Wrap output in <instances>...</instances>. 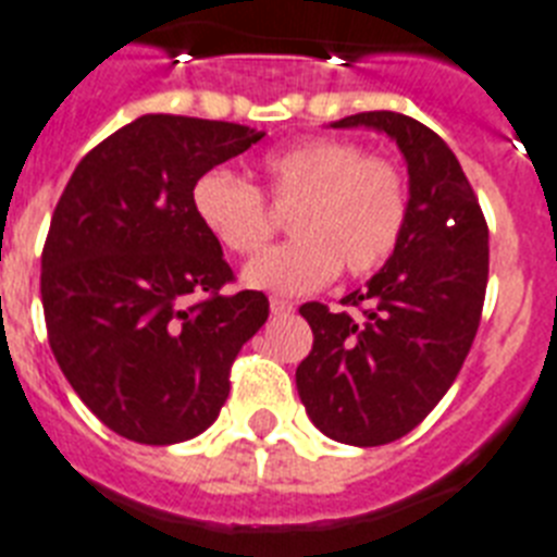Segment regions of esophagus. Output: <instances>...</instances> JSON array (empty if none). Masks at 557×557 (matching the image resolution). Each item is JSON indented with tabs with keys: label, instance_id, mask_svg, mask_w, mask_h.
Returning <instances> with one entry per match:
<instances>
[{
	"label": "esophagus",
	"instance_id": "esophagus-1",
	"mask_svg": "<svg viewBox=\"0 0 557 557\" xmlns=\"http://www.w3.org/2000/svg\"><path fill=\"white\" fill-rule=\"evenodd\" d=\"M269 306H271V314H277V318H283V314H292L294 311V302L283 300V297H271Z\"/></svg>",
	"mask_w": 557,
	"mask_h": 557
}]
</instances>
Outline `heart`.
<instances>
[{
  "label": "heart",
  "mask_w": 557,
  "mask_h": 557,
  "mask_svg": "<svg viewBox=\"0 0 557 557\" xmlns=\"http://www.w3.org/2000/svg\"><path fill=\"white\" fill-rule=\"evenodd\" d=\"M260 185L228 169L202 171L191 185V211L225 255L251 257L274 234V214L288 211L294 239L269 248L246 269L255 288L302 294L337 271L366 277L386 263L409 220L404 169L351 139L309 137L269 151L257 165ZM267 199L263 201L262 197Z\"/></svg>",
  "instance_id": "obj_1"
}]
</instances>
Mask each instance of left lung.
Wrapping results in <instances>:
<instances>
[{
  "instance_id": "left-lung-1",
  "label": "left lung",
  "mask_w": 557,
  "mask_h": 557,
  "mask_svg": "<svg viewBox=\"0 0 557 557\" xmlns=\"http://www.w3.org/2000/svg\"><path fill=\"white\" fill-rule=\"evenodd\" d=\"M377 128L409 165L404 237L366 288L329 311L302 302L314 343L297 366L311 423L332 441L383 446L409 435L458 377L481 325L490 228L458 157L423 122L366 111L332 128Z\"/></svg>"
}]
</instances>
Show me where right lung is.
I'll return each instance as SVG.
<instances>
[{
	"label": "right lung",
	"instance_id": "1",
	"mask_svg": "<svg viewBox=\"0 0 557 557\" xmlns=\"http://www.w3.org/2000/svg\"><path fill=\"white\" fill-rule=\"evenodd\" d=\"M263 131L146 114L90 148L53 208L42 309L59 369L111 432L169 446L206 432L243 343L269 320L191 211L202 171Z\"/></svg>",
	"mask_w": 557,
	"mask_h": 557
}]
</instances>
